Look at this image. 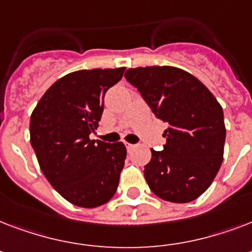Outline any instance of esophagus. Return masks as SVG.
Here are the masks:
<instances>
[{
    "label": "esophagus",
    "instance_id": "obj_1",
    "mask_svg": "<svg viewBox=\"0 0 252 252\" xmlns=\"http://www.w3.org/2000/svg\"><path fill=\"white\" fill-rule=\"evenodd\" d=\"M124 145H126V150H128V152L136 148V145H134V144H129V142H124Z\"/></svg>",
    "mask_w": 252,
    "mask_h": 252
}]
</instances>
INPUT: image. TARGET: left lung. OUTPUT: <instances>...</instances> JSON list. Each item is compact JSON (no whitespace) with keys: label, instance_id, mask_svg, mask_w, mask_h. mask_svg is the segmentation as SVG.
Listing matches in <instances>:
<instances>
[{"label":"left lung","instance_id":"left-lung-1","mask_svg":"<svg viewBox=\"0 0 252 252\" xmlns=\"http://www.w3.org/2000/svg\"><path fill=\"white\" fill-rule=\"evenodd\" d=\"M150 110L168 123L163 150L152 149L144 175L153 193L171 203H189L207 191L223 157L226 129L217 99L196 77L174 66L128 69Z\"/></svg>","mask_w":252,"mask_h":252}]
</instances>
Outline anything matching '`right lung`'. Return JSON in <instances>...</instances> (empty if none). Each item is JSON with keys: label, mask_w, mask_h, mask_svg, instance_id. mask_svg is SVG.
<instances>
[{"label": "right lung", "mask_w": 252, "mask_h": 252, "mask_svg": "<svg viewBox=\"0 0 252 252\" xmlns=\"http://www.w3.org/2000/svg\"><path fill=\"white\" fill-rule=\"evenodd\" d=\"M126 68L91 69L57 80L30 120L31 146L51 186L69 203L95 208L118 189L126 157L123 142L90 140L102 118L104 94Z\"/></svg>", "instance_id": "1"}]
</instances>
